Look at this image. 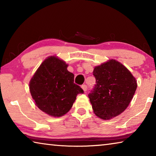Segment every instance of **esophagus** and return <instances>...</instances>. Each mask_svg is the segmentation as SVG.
Wrapping results in <instances>:
<instances>
[{
    "instance_id": "1",
    "label": "esophagus",
    "mask_w": 156,
    "mask_h": 156,
    "mask_svg": "<svg viewBox=\"0 0 156 156\" xmlns=\"http://www.w3.org/2000/svg\"><path fill=\"white\" fill-rule=\"evenodd\" d=\"M82 89H83V91H87V85L86 84H83V85H82Z\"/></svg>"
}]
</instances>
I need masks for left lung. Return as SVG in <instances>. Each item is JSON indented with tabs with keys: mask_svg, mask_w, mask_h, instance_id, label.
Listing matches in <instances>:
<instances>
[{
	"mask_svg": "<svg viewBox=\"0 0 156 156\" xmlns=\"http://www.w3.org/2000/svg\"><path fill=\"white\" fill-rule=\"evenodd\" d=\"M93 74L96 84L88 96L94 113L103 120L120 115L133 98L136 79L127 68L113 59L95 67Z\"/></svg>",
	"mask_w": 156,
	"mask_h": 156,
	"instance_id": "obj_1",
	"label": "left lung"
}]
</instances>
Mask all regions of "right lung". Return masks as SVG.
Instances as JSON below:
<instances>
[{"instance_id":"1","label":"right lung","mask_w":156,"mask_h":156,"mask_svg":"<svg viewBox=\"0 0 156 156\" xmlns=\"http://www.w3.org/2000/svg\"><path fill=\"white\" fill-rule=\"evenodd\" d=\"M68 65L56 56H49L42 62L30 83V91L35 104L53 117H60L72 107L76 96L83 94L75 84L74 75Z\"/></svg>"}]
</instances>
